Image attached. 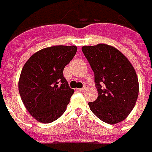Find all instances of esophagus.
Wrapping results in <instances>:
<instances>
[{"label": "esophagus", "instance_id": "obj_1", "mask_svg": "<svg viewBox=\"0 0 152 152\" xmlns=\"http://www.w3.org/2000/svg\"><path fill=\"white\" fill-rule=\"evenodd\" d=\"M87 89H88V85H84V86H83V87L81 89H79V90H80L81 91H86Z\"/></svg>", "mask_w": 152, "mask_h": 152}]
</instances>
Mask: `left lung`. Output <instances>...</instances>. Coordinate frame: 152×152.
Returning <instances> with one entry per match:
<instances>
[{"instance_id":"8db88e82","label":"left lung","mask_w":152,"mask_h":152,"mask_svg":"<svg viewBox=\"0 0 152 152\" xmlns=\"http://www.w3.org/2000/svg\"><path fill=\"white\" fill-rule=\"evenodd\" d=\"M82 50L94 72L98 96L88 105L103 122L115 124L129 115L139 85L134 68L119 50L106 44L84 46Z\"/></svg>"}]
</instances>
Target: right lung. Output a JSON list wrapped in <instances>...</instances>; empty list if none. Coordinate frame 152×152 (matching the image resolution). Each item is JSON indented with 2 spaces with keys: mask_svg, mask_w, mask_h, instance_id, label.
<instances>
[{
  "mask_svg": "<svg viewBox=\"0 0 152 152\" xmlns=\"http://www.w3.org/2000/svg\"><path fill=\"white\" fill-rule=\"evenodd\" d=\"M77 52L75 46H55L33 54L21 71L19 91L30 115L48 124L61 117L67 108L74 89L63 71Z\"/></svg>",
  "mask_w": 152,
  "mask_h": 152,
  "instance_id": "add662e5",
  "label": "right lung"
}]
</instances>
